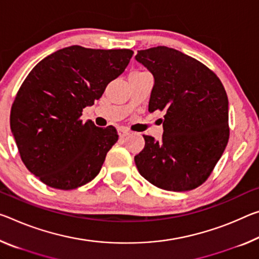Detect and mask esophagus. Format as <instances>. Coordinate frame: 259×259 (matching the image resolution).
Listing matches in <instances>:
<instances>
[{
  "mask_svg": "<svg viewBox=\"0 0 259 259\" xmlns=\"http://www.w3.org/2000/svg\"><path fill=\"white\" fill-rule=\"evenodd\" d=\"M117 134H118V136H120L121 138H123V137L128 136V135H129V131H128V130H125V129H122V128H120V129L117 130Z\"/></svg>",
  "mask_w": 259,
  "mask_h": 259,
  "instance_id": "1",
  "label": "esophagus"
}]
</instances>
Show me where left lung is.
Returning <instances> with one entry per match:
<instances>
[{
  "mask_svg": "<svg viewBox=\"0 0 259 259\" xmlns=\"http://www.w3.org/2000/svg\"><path fill=\"white\" fill-rule=\"evenodd\" d=\"M154 78L149 112L165 110L161 141L143 136L137 169L168 191L192 190L206 181L229 138L228 98L214 72L174 48L159 46L135 56Z\"/></svg>",
  "mask_w": 259,
  "mask_h": 259,
  "instance_id": "obj_1",
  "label": "left lung"
}]
</instances>
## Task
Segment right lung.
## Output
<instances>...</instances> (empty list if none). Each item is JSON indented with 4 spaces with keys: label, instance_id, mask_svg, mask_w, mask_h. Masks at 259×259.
I'll list each match as a JSON object with an SVG mask.
<instances>
[{
    "label": "right lung",
    "instance_id": "obj_1",
    "mask_svg": "<svg viewBox=\"0 0 259 259\" xmlns=\"http://www.w3.org/2000/svg\"><path fill=\"white\" fill-rule=\"evenodd\" d=\"M130 49L70 46L45 57L20 86L10 114L11 133L28 170L48 187L70 190L99 174L118 135L80 120L108 83L129 64Z\"/></svg>",
    "mask_w": 259,
    "mask_h": 259
}]
</instances>
